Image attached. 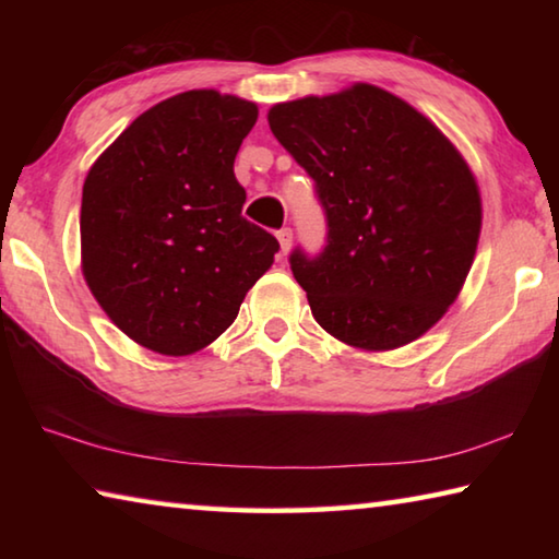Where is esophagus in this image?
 <instances>
[{
	"label": "esophagus",
	"instance_id": "esophagus-1",
	"mask_svg": "<svg viewBox=\"0 0 559 559\" xmlns=\"http://www.w3.org/2000/svg\"><path fill=\"white\" fill-rule=\"evenodd\" d=\"M276 239L281 243V253H283V257H286L288 249H290V243H293V231L288 229V226H283L281 231H276Z\"/></svg>",
	"mask_w": 559,
	"mask_h": 559
}]
</instances>
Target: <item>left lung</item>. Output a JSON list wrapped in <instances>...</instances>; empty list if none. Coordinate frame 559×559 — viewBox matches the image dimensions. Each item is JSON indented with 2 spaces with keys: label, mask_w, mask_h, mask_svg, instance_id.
<instances>
[{
  "label": "left lung",
  "mask_w": 559,
  "mask_h": 559,
  "mask_svg": "<svg viewBox=\"0 0 559 559\" xmlns=\"http://www.w3.org/2000/svg\"><path fill=\"white\" fill-rule=\"evenodd\" d=\"M269 126L325 212V249L290 253L320 328L374 353L427 333L476 257L480 194L466 159L429 118L370 83L278 103Z\"/></svg>",
  "instance_id": "8db88e82"
}]
</instances>
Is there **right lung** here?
<instances>
[{
    "instance_id": "1",
    "label": "right lung",
    "mask_w": 559,
    "mask_h": 559,
    "mask_svg": "<svg viewBox=\"0 0 559 559\" xmlns=\"http://www.w3.org/2000/svg\"><path fill=\"white\" fill-rule=\"evenodd\" d=\"M257 103L187 91L120 132L88 169L81 269L108 318L159 355H192L229 328L271 269L276 236L241 216L234 159Z\"/></svg>"
}]
</instances>
